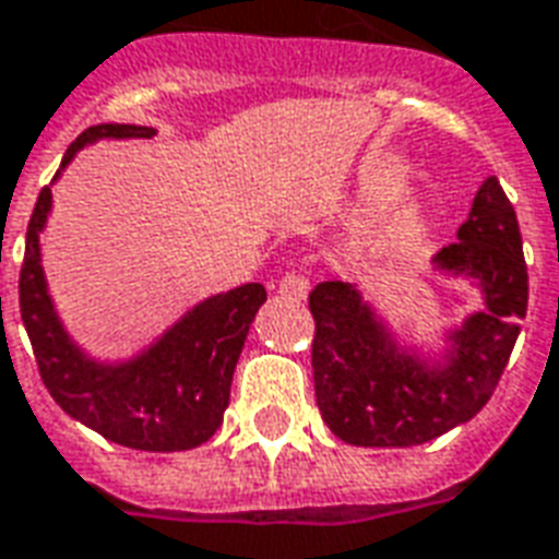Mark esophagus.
Instances as JSON below:
<instances>
[{
  "instance_id": "esophagus-1",
  "label": "esophagus",
  "mask_w": 559,
  "mask_h": 559,
  "mask_svg": "<svg viewBox=\"0 0 559 559\" xmlns=\"http://www.w3.org/2000/svg\"><path fill=\"white\" fill-rule=\"evenodd\" d=\"M278 293L287 299H305L308 296V278L299 272H284L278 281Z\"/></svg>"
}]
</instances>
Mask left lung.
Here are the masks:
<instances>
[{
	"label": "left lung",
	"instance_id": "left-lung-1",
	"mask_svg": "<svg viewBox=\"0 0 559 559\" xmlns=\"http://www.w3.org/2000/svg\"><path fill=\"white\" fill-rule=\"evenodd\" d=\"M433 263L479 281L485 311L467 317L449 335V350L431 362L401 350L350 284L323 281L308 296L317 407L344 443H428L473 419L503 377L530 287L515 209L497 176L481 182L457 242L437 251Z\"/></svg>",
	"mask_w": 559,
	"mask_h": 559
}]
</instances>
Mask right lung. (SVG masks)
Segmentation results:
<instances>
[{"label":"right lung","mask_w":559,"mask_h":559,"mask_svg":"<svg viewBox=\"0 0 559 559\" xmlns=\"http://www.w3.org/2000/svg\"><path fill=\"white\" fill-rule=\"evenodd\" d=\"M143 126H92L68 146L62 167L95 140L152 138ZM53 194L41 188L26 227L20 266V317L29 332L35 362L53 401L71 419L140 452H185L206 443L224 421L230 383L257 308L266 302L263 284L218 293L164 332L146 353L122 365L92 362L59 323L47 296L38 233ZM2 317V299H0Z\"/></svg>","instance_id":"add662e5"}]
</instances>
